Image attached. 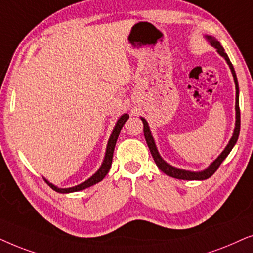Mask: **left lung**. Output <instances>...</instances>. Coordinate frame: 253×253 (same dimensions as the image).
Listing matches in <instances>:
<instances>
[{
    "label": "left lung",
    "mask_w": 253,
    "mask_h": 253,
    "mask_svg": "<svg viewBox=\"0 0 253 253\" xmlns=\"http://www.w3.org/2000/svg\"><path fill=\"white\" fill-rule=\"evenodd\" d=\"M206 38L210 43L213 47H215L217 50V53L220 54L221 56H223L225 59V61L229 65V68L231 70L232 76H234V81H235V86H236V104H235V110H236V123H235V129L234 133H232V136L229 143L227 144V147L224 148V150L222 151L216 160H215L213 163L211 164L210 167L206 168V169L203 171H198V172H194V171H188V170H183L179 169V168L172 167L170 164H168L163 158L161 157V155L158 154V150L156 148V144H155L154 137L151 135V132L149 129V125H148L147 120L144 118L141 117V120L143 123V133H144V137H146L147 144L149 147V150L151 153V156H153L155 163L158 167V169L161 171H163L164 173L168 174V176L172 177V178H177V179H183V180H205L207 178H210L211 176H213L215 173V171L218 169V167L221 166V163L225 160V157L228 156L229 153H230L232 148H234L235 144H236L237 140H238V135H240V129H241V112H240V102H238V82H237V77H236V73H235L234 67H232L230 60H229L227 53L224 52L223 47L221 46V43L217 42L216 39L213 38L211 36H206Z\"/></svg>",
    "instance_id": "8db88e82"
}]
</instances>
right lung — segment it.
Masks as SVG:
<instances>
[{
  "mask_svg": "<svg viewBox=\"0 0 253 253\" xmlns=\"http://www.w3.org/2000/svg\"><path fill=\"white\" fill-rule=\"evenodd\" d=\"M129 116L128 114H123L119 119H118L116 126H114V129L112 134H111L110 139H109V142H107V147H106V153H105V157H104V161L102 163V166L98 169V171L95 174H92L91 177L89 178V179L83 181V183H81L80 185H76V186H73V187H69V188H60V187H56L55 185H53L52 183H49L48 180L45 179V181L47 184L49 185V187H52V190H54L55 192H59V193H70V192H77V191H81V190H84V188L86 187H90L92 186V185H95L97 183H99L100 180L104 179V177L106 176L107 172L110 171V168H111V164H112V158H113V151H114V147H116V143H117V140H118V136H119L120 134V130L123 128V126L126 123L127 119H128Z\"/></svg>",
  "mask_w": 253,
  "mask_h": 253,
  "instance_id": "1",
  "label": "right lung"
}]
</instances>
